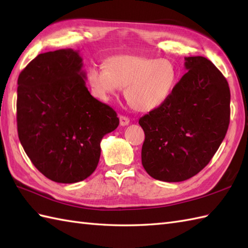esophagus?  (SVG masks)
<instances>
[{
    "label": "esophagus",
    "instance_id": "1",
    "mask_svg": "<svg viewBox=\"0 0 248 248\" xmlns=\"http://www.w3.org/2000/svg\"><path fill=\"white\" fill-rule=\"evenodd\" d=\"M119 124H120V125L124 127V125H128L130 124V119L128 117H125V116H124V115H120L119 116Z\"/></svg>",
    "mask_w": 248,
    "mask_h": 248
}]
</instances>
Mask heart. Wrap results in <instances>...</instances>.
I'll return each instance as SVG.
<instances>
[{"mask_svg":"<svg viewBox=\"0 0 248 248\" xmlns=\"http://www.w3.org/2000/svg\"><path fill=\"white\" fill-rule=\"evenodd\" d=\"M177 78V68L170 60L133 54L110 56L105 67L92 66L87 72L97 98L108 101L125 87V99L139 112H151L165 104Z\"/></svg>","mask_w":248,"mask_h":248,"instance_id":"obj_1","label":"heart"}]
</instances>
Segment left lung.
<instances>
[{
    "label": "left lung",
    "mask_w": 248,
    "mask_h": 248,
    "mask_svg": "<svg viewBox=\"0 0 248 248\" xmlns=\"http://www.w3.org/2000/svg\"><path fill=\"white\" fill-rule=\"evenodd\" d=\"M187 70L165 104L143 116L141 164L156 180H187L207 166L230 120L228 82L202 56L184 59Z\"/></svg>",
    "instance_id": "obj_1"
}]
</instances>
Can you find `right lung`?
I'll list each match as a JSON object with an SVG mask.
<instances>
[{"mask_svg":"<svg viewBox=\"0 0 248 248\" xmlns=\"http://www.w3.org/2000/svg\"><path fill=\"white\" fill-rule=\"evenodd\" d=\"M78 51L39 54L18 78L20 143L34 166L59 183L83 181L96 170L100 143L119 124L115 110L93 98Z\"/></svg>","mask_w":248,"mask_h":248,"instance_id":"add662e5","label":"right lung"}]
</instances>
